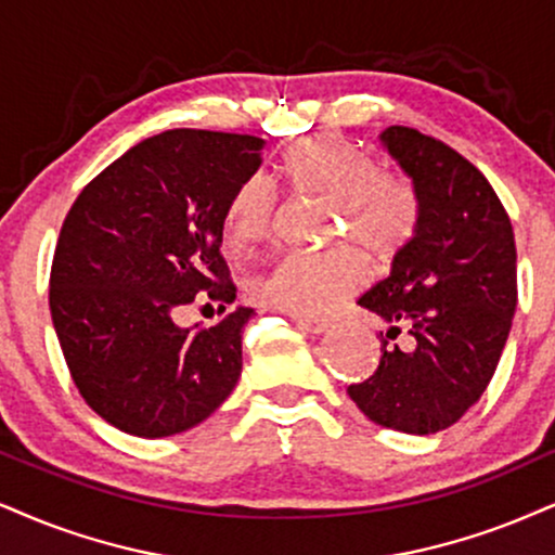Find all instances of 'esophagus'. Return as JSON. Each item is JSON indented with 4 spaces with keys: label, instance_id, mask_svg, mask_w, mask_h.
Wrapping results in <instances>:
<instances>
[{
    "label": "esophagus",
    "instance_id": "esophagus-1",
    "mask_svg": "<svg viewBox=\"0 0 555 555\" xmlns=\"http://www.w3.org/2000/svg\"><path fill=\"white\" fill-rule=\"evenodd\" d=\"M293 319H296L298 330H304L309 334H321V332L330 330V321L326 319H309V317H293Z\"/></svg>",
    "mask_w": 555,
    "mask_h": 555
}]
</instances>
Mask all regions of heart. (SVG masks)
Listing matches in <instances>:
<instances>
[{
    "label": "heart",
    "instance_id": "1",
    "mask_svg": "<svg viewBox=\"0 0 555 555\" xmlns=\"http://www.w3.org/2000/svg\"><path fill=\"white\" fill-rule=\"evenodd\" d=\"M283 175L298 197L332 210L330 236L386 262L412 242L420 229V195L399 172H383L350 141L313 135L283 156ZM278 193L264 175H249L231 195L225 229L238 246L272 236L278 223ZM365 280V264L350 246L288 251L259 272L251 293L267 306L296 317H326L345 304Z\"/></svg>",
    "mask_w": 555,
    "mask_h": 555
}]
</instances>
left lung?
I'll return each mask as SVG.
<instances>
[{"instance_id":"left-lung-1","label":"left lung","mask_w":555,"mask_h":555,"mask_svg":"<svg viewBox=\"0 0 555 555\" xmlns=\"http://www.w3.org/2000/svg\"><path fill=\"white\" fill-rule=\"evenodd\" d=\"M383 146L412 177L420 229L358 304L391 324L378 371L347 388L367 420L406 435L448 429L487 391L517 309L512 223L487 177L448 143L391 126ZM403 325L406 348L390 341Z\"/></svg>"}]
</instances>
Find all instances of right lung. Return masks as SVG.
Segmentation results:
<instances>
[{"mask_svg": "<svg viewBox=\"0 0 555 555\" xmlns=\"http://www.w3.org/2000/svg\"><path fill=\"white\" fill-rule=\"evenodd\" d=\"M262 149L257 135L164 131L102 169L68 208L51 264L53 330L81 399L120 433H184L234 391L255 311L238 306L190 330L175 313L195 298L234 304L225 208Z\"/></svg>", "mask_w": 555, "mask_h": 555, "instance_id": "right-lung-1", "label": "right lung"}]
</instances>
